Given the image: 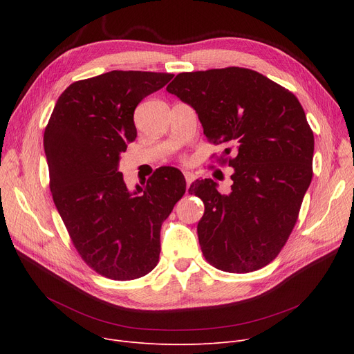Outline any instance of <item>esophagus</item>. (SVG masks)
<instances>
[{"instance_id":"esophagus-1","label":"esophagus","mask_w":354,"mask_h":354,"mask_svg":"<svg viewBox=\"0 0 354 354\" xmlns=\"http://www.w3.org/2000/svg\"><path fill=\"white\" fill-rule=\"evenodd\" d=\"M183 175H185V179H187V187L189 188V185L195 180V175L192 172H185Z\"/></svg>"}]
</instances>
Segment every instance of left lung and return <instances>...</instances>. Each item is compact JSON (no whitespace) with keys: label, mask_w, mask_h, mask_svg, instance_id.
I'll use <instances>...</instances> for the list:
<instances>
[{"label":"left lung","mask_w":354,"mask_h":354,"mask_svg":"<svg viewBox=\"0 0 354 354\" xmlns=\"http://www.w3.org/2000/svg\"><path fill=\"white\" fill-rule=\"evenodd\" d=\"M166 90L195 109L209 142L225 145L231 192L198 179L188 192L203 201L198 222L203 257L227 272L266 267L281 251L313 178L314 136L291 91L243 67L179 73Z\"/></svg>","instance_id":"1"}]
</instances>
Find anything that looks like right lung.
<instances>
[{
    "mask_svg": "<svg viewBox=\"0 0 354 354\" xmlns=\"http://www.w3.org/2000/svg\"><path fill=\"white\" fill-rule=\"evenodd\" d=\"M174 77L113 70L70 84L44 132L50 191L84 263L111 280L151 272L160 227L187 191L176 167L163 166L132 192L119 172L120 153L136 139V106Z\"/></svg>",
    "mask_w": 354,
    "mask_h": 354,
    "instance_id": "right-lung-1",
    "label": "right lung"
}]
</instances>
